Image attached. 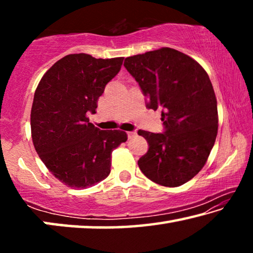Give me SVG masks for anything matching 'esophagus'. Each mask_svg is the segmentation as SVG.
I'll use <instances>...</instances> for the list:
<instances>
[{"label":"esophagus","mask_w":253,"mask_h":253,"mask_svg":"<svg viewBox=\"0 0 253 253\" xmlns=\"http://www.w3.org/2000/svg\"><path fill=\"white\" fill-rule=\"evenodd\" d=\"M127 135H128V138H132V137L136 136V131H128Z\"/></svg>","instance_id":"34e87169"}]
</instances>
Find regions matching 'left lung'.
Wrapping results in <instances>:
<instances>
[{
  "label": "left lung",
  "instance_id": "1",
  "mask_svg": "<svg viewBox=\"0 0 253 253\" xmlns=\"http://www.w3.org/2000/svg\"><path fill=\"white\" fill-rule=\"evenodd\" d=\"M124 66L147 98V108H162L165 129L138 130L149 145L139 169L160 185H183L202 169L215 143L219 118L211 80L194 59L170 48L128 57Z\"/></svg>",
  "mask_w": 253,
  "mask_h": 253
}]
</instances>
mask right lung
<instances>
[{
    "instance_id": "1",
    "label": "right lung",
    "mask_w": 253,
    "mask_h": 253,
    "mask_svg": "<svg viewBox=\"0 0 253 253\" xmlns=\"http://www.w3.org/2000/svg\"><path fill=\"white\" fill-rule=\"evenodd\" d=\"M124 58L68 54L42 77L34 92L31 134L51 174L72 188L96 185L110 173L111 153L127 140L123 130H100L89 123L106 84Z\"/></svg>"
}]
</instances>
